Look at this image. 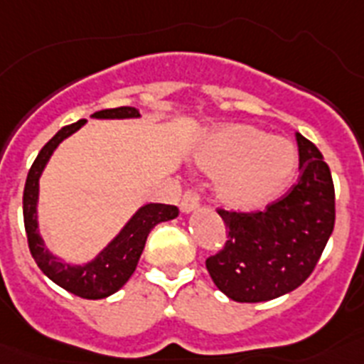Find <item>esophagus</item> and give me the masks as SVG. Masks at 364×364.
I'll use <instances>...</instances> for the list:
<instances>
[{"mask_svg":"<svg viewBox=\"0 0 364 364\" xmlns=\"http://www.w3.org/2000/svg\"><path fill=\"white\" fill-rule=\"evenodd\" d=\"M198 205V195L195 191H186L182 200H180V211L182 213H191L193 210H197Z\"/></svg>","mask_w":364,"mask_h":364,"instance_id":"obj_1","label":"esophagus"}]
</instances>
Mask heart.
I'll return each instance as SVG.
<instances>
[{
  "instance_id": "1",
  "label": "heart",
  "mask_w": 364,
  "mask_h": 364,
  "mask_svg": "<svg viewBox=\"0 0 364 364\" xmlns=\"http://www.w3.org/2000/svg\"><path fill=\"white\" fill-rule=\"evenodd\" d=\"M195 162L202 171L217 176L215 195L222 205L253 211L290 184L297 151L290 140L250 125H224L205 134Z\"/></svg>"
}]
</instances>
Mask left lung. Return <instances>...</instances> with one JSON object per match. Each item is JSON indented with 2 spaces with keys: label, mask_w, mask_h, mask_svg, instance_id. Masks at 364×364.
Instances as JSON below:
<instances>
[{
  "label": "left lung",
  "mask_w": 364,
  "mask_h": 364,
  "mask_svg": "<svg viewBox=\"0 0 364 364\" xmlns=\"http://www.w3.org/2000/svg\"><path fill=\"white\" fill-rule=\"evenodd\" d=\"M299 180L264 211L218 210L228 230L205 268L215 286L237 302H262L290 294L311 275L336 224L332 173L321 151L295 134Z\"/></svg>",
  "instance_id": "obj_1"
}]
</instances>
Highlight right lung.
<instances>
[{"instance_id":"add662e5","label":"right lung","mask_w":364,"mask_h":364,"mask_svg":"<svg viewBox=\"0 0 364 364\" xmlns=\"http://www.w3.org/2000/svg\"><path fill=\"white\" fill-rule=\"evenodd\" d=\"M140 112L134 107L104 109L92 114V118L105 120H122V118H138ZM87 120H78L58 131L43 149L38 153L27 175L23 189V222L27 231L28 250L32 259L36 260L38 268L63 290L78 295L82 299H104L118 291L136 269L138 260L146 246L147 235L156 224L178 217V208L167 204L142 205L129 222L122 228L120 233L85 264H67L62 259L45 247L43 239L38 231V195H40V176L45 166L53 156L54 149L82 127Z\"/></svg>"}]
</instances>
